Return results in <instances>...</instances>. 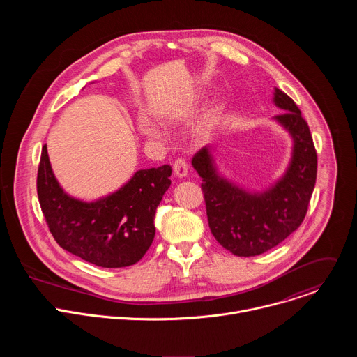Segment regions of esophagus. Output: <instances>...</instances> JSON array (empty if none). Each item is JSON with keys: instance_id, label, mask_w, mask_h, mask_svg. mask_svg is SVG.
<instances>
[{"instance_id": "34e87169", "label": "esophagus", "mask_w": 357, "mask_h": 357, "mask_svg": "<svg viewBox=\"0 0 357 357\" xmlns=\"http://www.w3.org/2000/svg\"><path fill=\"white\" fill-rule=\"evenodd\" d=\"M174 172L178 178H185L188 175V164L183 158H178L174 164Z\"/></svg>"}]
</instances>
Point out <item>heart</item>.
I'll list each match as a JSON object with an SVG mask.
<instances>
[{"instance_id":"obj_1","label":"heart","mask_w":357,"mask_h":357,"mask_svg":"<svg viewBox=\"0 0 357 357\" xmlns=\"http://www.w3.org/2000/svg\"><path fill=\"white\" fill-rule=\"evenodd\" d=\"M185 106H169V107H162L158 110V119L164 123V124H174L181 116H182V112H183ZM218 109L213 110V113L211 114V120L209 123H212L218 114ZM209 126V124H208ZM138 130L141 131L142 135H145L146 138L149 139H162L164 138V131L161 130V127L154 123L149 119H145V117H141L138 119Z\"/></svg>"}]
</instances>
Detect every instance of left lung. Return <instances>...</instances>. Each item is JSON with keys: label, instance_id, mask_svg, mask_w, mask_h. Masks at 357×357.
<instances>
[{"label": "left lung", "instance_id": "obj_1", "mask_svg": "<svg viewBox=\"0 0 357 357\" xmlns=\"http://www.w3.org/2000/svg\"><path fill=\"white\" fill-rule=\"evenodd\" d=\"M274 116L292 138L285 174L263 192H250L219 174L209 145L199 149L192 165L202 178L208 222L215 238L234 256H259L294 233L307 215L315 188L318 158L310 127L294 100L274 87Z\"/></svg>", "mask_w": 357, "mask_h": 357}]
</instances>
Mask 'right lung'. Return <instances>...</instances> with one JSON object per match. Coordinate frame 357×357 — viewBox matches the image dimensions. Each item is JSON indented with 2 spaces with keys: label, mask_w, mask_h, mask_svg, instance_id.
Here are the masks:
<instances>
[{
  "label": "right lung",
  "mask_w": 357,
  "mask_h": 357,
  "mask_svg": "<svg viewBox=\"0 0 357 357\" xmlns=\"http://www.w3.org/2000/svg\"><path fill=\"white\" fill-rule=\"evenodd\" d=\"M172 168L139 169L119 190L93 202L68 195L54 175L46 145L38 168V199L56 243L103 268L138 263L155 236V212L171 186Z\"/></svg>",
  "instance_id": "1"
}]
</instances>
